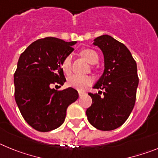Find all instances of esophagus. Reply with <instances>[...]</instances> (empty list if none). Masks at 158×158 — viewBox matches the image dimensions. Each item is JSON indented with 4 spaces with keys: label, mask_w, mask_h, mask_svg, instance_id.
<instances>
[{
    "label": "esophagus",
    "mask_w": 158,
    "mask_h": 158,
    "mask_svg": "<svg viewBox=\"0 0 158 158\" xmlns=\"http://www.w3.org/2000/svg\"><path fill=\"white\" fill-rule=\"evenodd\" d=\"M78 93H79V96H80V97H81V96H83L84 95L86 94L85 92H82V91H79V92H78Z\"/></svg>",
    "instance_id": "obj_1"
}]
</instances>
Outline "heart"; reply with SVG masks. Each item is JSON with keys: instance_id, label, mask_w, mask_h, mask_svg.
Wrapping results in <instances>:
<instances>
[{"instance_id": "obj_1", "label": "heart", "mask_w": 158, "mask_h": 158, "mask_svg": "<svg viewBox=\"0 0 158 158\" xmlns=\"http://www.w3.org/2000/svg\"><path fill=\"white\" fill-rule=\"evenodd\" d=\"M82 56L90 64H95L98 62V54L91 49H85L81 51ZM62 70L65 73L69 74L72 70V55L69 54L63 59L62 62ZM68 85L77 90H84L86 87L93 83V78L89 76L74 74L69 77L67 81Z\"/></svg>"}]
</instances>
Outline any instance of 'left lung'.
Returning <instances> with one entry per match:
<instances>
[{"label": "left lung", "mask_w": 158, "mask_h": 158, "mask_svg": "<svg viewBox=\"0 0 158 158\" xmlns=\"http://www.w3.org/2000/svg\"><path fill=\"white\" fill-rule=\"evenodd\" d=\"M93 45L101 50L104 58V73L93 88L104 92L103 96L89 93L93 103L86 115L96 129L112 131L125 123L135 106L139 85L137 64L127 47L111 36H99Z\"/></svg>", "instance_id": "8db88e82"}]
</instances>
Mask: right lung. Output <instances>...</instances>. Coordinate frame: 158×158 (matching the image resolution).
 Instances as JSON below:
<instances>
[{
	"mask_svg": "<svg viewBox=\"0 0 158 158\" xmlns=\"http://www.w3.org/2000/svg\"><path fill=\"white\" fill-rule=\"evenodd\" d=\"M76 43L54 37L40 39L19 56L14 73L15 100L25 121L36 131L47 132L59 127L68 106L79 96L71 87L62 91L52 88L66 81L62 62Z\"/></svg>",
	"mask_w": 158,
	"mask_h": 158,
	"instance_id": "obj_1",
	"label": "right lung"
}]
</instances>
